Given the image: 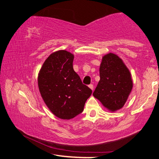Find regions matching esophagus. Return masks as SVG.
<instances>
[{"label": "esophagus", "instance_id": "34e87169", "mask_svg": "<svg viewBox=\"0 0 159 159\" xmlns=\"http://www.w3.org/2000/svg\"><path fill=\"white\" fill-rule=\"evenodd\" d=\"M89 88H90L91 90H93V89H94V86H93V84H90V85H89Z\"/></svg>", "mask_w": 159, "mask_h": 159}]
</instances>
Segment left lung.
I'll use <instances>...</instances> for the list:
<instances>
[{
  "instance_id": "left-lung-1",
  "label": "left lung",
  "mask_w": 159,
  "mask_h": 159,
  "mask_svg": "<svg viewBox=\"0 0 159 159\" xmlns=\"http://www.w3.org/2000/svg\"><path fill=\"white\" fill-rule=\"evenodd\" d=\"M99 76L93 96L110 111L123 108L133 86L131 74L123 61L114 53L104 55L99 66Z\"/></svg>"
}]
</instances>
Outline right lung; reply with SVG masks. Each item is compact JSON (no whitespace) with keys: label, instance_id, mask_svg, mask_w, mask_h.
Returning a JSON list of instances; mask_svg holds the SVG:
<instances>
[{"label":"right lung","instance_id":"1","mask_svg":"<svg viewBox=\"0 0 159 159\" xmlns=\"http://www.w3.org/2000/svg\"><path fill=\"white\" fill-rule=\"evenodd\" d=\"M74 55L66 50L50 55L40 69L38 85L43 99L56 116L69 120L80 114L92 90L73 68Z\"/></svg>","mask_w":159,"mask_h":159}]
</instances>
